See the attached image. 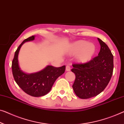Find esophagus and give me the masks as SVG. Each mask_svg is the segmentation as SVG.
I'll use <instances>...</instances> for the list:
<instances>
[{"mask_svg":"<svg viewBox=\"0 0 124 124\" xmlns=\"http://www.w3.org/2000/svg\"><path fill=\"white\" fill-rule=\"evenodd\" d=\"M71 70V67L69 66H67L66 67V71H70Z\"/></svg>","mask_w":124,"mask_h":124,"instance_id":"34e87169","label":"esophagus"}]
</instances>
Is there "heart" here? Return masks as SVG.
I'll list each match as a JSON object with an SVG mask.
<instances>
[{"mask_svg": "<svg viewBox=\"0 0 124 124\" xmlns=\"http://www.w3.org/2000/svg\"><path fill=\"white\" fill-rule=\"evenodd\" d=\"M96 52V46L87 40H78L72 43L70 46L68 53L75 55V59L79 63L89 62Z\"/></svg>", "mask_w": 124, "mask_h": 124, "instance_id": "heart-1", "label": "heart"}]
</instances>
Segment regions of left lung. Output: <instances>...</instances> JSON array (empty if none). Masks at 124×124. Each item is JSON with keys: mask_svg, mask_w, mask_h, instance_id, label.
I'll return each instance as SVG.
<instances>
[{"mask_svg": "<svg viewBox=\"0 0 124 124\" xmlns=\"http://www.w3.org/2000/svg\"><path fill=\"white\" fill-rule=\"evenodd\" d=\"M97 40L101 46L98 56L86 63L73 64L71 70L76 75L73 91L82 99L95 97L102 92L113 72V55L105 42L99 38Z\"/></svg>", "mask_w": 124, "mask_h": 124, "instance_id": "1", "label": "left lung"}]
</instances>
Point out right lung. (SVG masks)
Wrapping results in <instances>:
<instances>
[{"label": "right lung", "instance_id": "obj_1", "mask_svg": "<svg viewBox=\"0 0 124 124\" xmlns=\"http://www.w3.org/2000/svg\"><path fill=\"white\" fill-rule=\"evenodd\" d=\"M35 36L25 39L15 52L12 62V72L16 84L25 93L34 97L43 96L51 91L55 81L64 73L66 66L54 67L47 66L41 71L27 73L21 70L18 61V54L22 45L26 42L34 40Z\"/></svg>", "mask_w": 124, "mask_h": 124}]
</instances>
